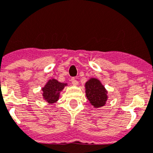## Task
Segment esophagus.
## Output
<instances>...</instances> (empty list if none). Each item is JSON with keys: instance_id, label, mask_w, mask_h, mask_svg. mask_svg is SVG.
Wrapping results in <instances>:
<instances>
[{"instance_id": "esophagus-1", "label": "esophagus", "mask_w": 153, "mask_h": 153, "mask_svg": "<svg viewBox=\"0 0 153 153\" xmlns=\"http://www.w3.org/2000/svg\"><path fill=\"white\" fill-rule=\"evenodd\" d=\"M71 82H72L73 85H77L78 84V81L76 80V79L75 77H72L71 78Z\"/></svg>"}]
</instances>
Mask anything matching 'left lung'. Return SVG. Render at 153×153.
<instances>
[{
	"label": "left lung",
	"mask_w": 153,
	"mask_h": 153,
	"mask_svg": "<svg viewBox=\"0 0 153 153\" xmlns=\"http://www.w3.org/2000/svg\"><path fill=\"white\" fill-rule=\"evenodd\" d=\"M85 94L89 102L94 107H101L107 99V91L98 79L91 78L85 83Z\"/></svg>",
	"instance_id": "1"
}]
</instances>
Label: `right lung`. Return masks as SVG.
I'll list each match as a JSON object with an SVG mask.
<instances>
[{"mask_svg":"<svg viewBox=\"0 0 153 153\" xmlns=\"http://www.w3.org/2000/svg\"><path fill=\"white\" fill-rule=\"evenodd\" d=\"M66 83L59 82L56 79H50L46 83L44 88H42L43 92V97L45 100L49 104H53L58 101L59 97V93L66 85Z\"/></svg>","mask_w":153,"mask_h":153,"instance_id":"right-lung-1","label":"right lung"}]
</instances>
